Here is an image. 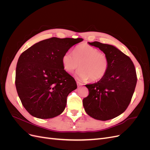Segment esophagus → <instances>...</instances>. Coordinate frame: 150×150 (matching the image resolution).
Returning a JSON list of instances; mask_svg holds the SVG:
<instances>
[{
  "instance_id": "1",
  "label": "esophagus",
  "mask_w": 150,
  "mask_h": 150,
  "mask_svg": "<svg viewBox=\"0 0 150 150\" xmlns=\"http://www.w3.org/2000/svg\"><path fill=\"white\" fill-rule=\"evenodd\" d=\"M76 83H77V85H78V87H79V86H81L83 85V83H81L79 82V81H76Z\"/></svg>"
}]
</instances>
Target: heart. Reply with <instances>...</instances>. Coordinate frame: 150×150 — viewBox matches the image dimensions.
<instances>
[{"label": "heart", "mask_w": 150, "mask_h": 150, "mask_svg": "<svg viewBox=\"0 0 150 150\" xmlns=\"http://www.w3.org/2000/svg\"><path fill=\"white\" fill-rule=\"evenodd\" d=\"M62 62L63 67L67 72H73L80 66L81 68L76 71L75 76L82 81L101 79L109 69V61L106 54L88 44L79 45L72 52H65Z\"/></svg>", "instance_id": "heart-1"}]
</instances>
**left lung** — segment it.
Here are the masks:
<instances>
[{"label":"left lung","instance_id":"left-lung-1","mask_svg":"<svg viewBox=\"0 0 150 150\" xmlns=\"http://www.w3.org/2000/svg\"><path fill=\"white\" fill-rule=\"evenodd\" d=\"M88 44L106 54L109 69L97 83L86 85L89 95L83 99V106L94 119H113L122 114L131 102L137 82L135 67L131 59L114 46L97 41Z\"/></svg>","mask_w":150,"mask_h":150}]
</instances>
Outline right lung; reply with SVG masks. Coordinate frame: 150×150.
Wrapping results in <instances>:
<instances>
[{
    "instance_id": "right-lung-1",
    "label": "right lung",
    "mask_w": 150,
    "mask_h": 150,
    "mask_svg": "<svg viewBox=\"0 0 150 150\" xmlns=\"http://www.w3.org/2000/svg\"><path fill=\"white\" fill-rule=\"evenodd\" d=\"M82 38H52L34 44L21 54L16 72L17 92L30 115L49 119L61 115L67 97L77 88L74 79L64 70L62 58Z\"/></svg>"
}]
</instances>
